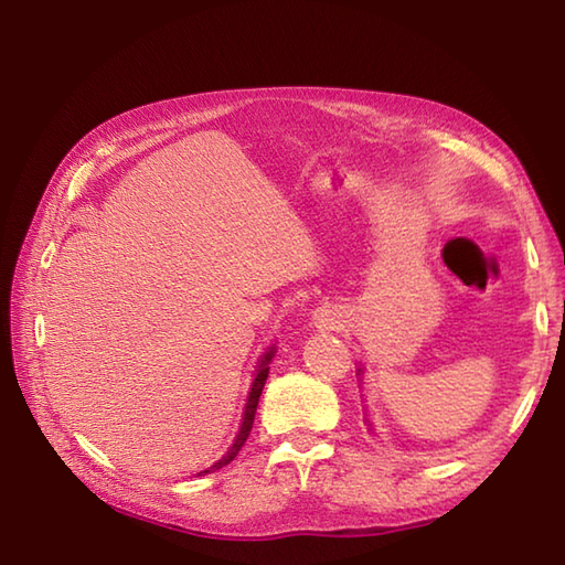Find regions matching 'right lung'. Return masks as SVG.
<instances>
[{"label":"right lung","instance_id":"add662e5","mask_svg":"<svg viewBox=\"0 0 565 565\" xmlns=\"http://www.w3.org/2000/svg\"><path fill=\"white\" fill-rule=\"evenodd\" d=\"M271 356H274V350H269L267 354H264L262 364H259V369H257V379H255V383H252V391H249V398H247V407H245L243 427H239V431H237V439H235V444L231 447V451H227L221 461H215L211 468H206V471H201V473L218 471V468H223V466L231 463V461L235 459V456H237V451L243 449V444H245V441H247V437H249L252 423H255V413H257V403H259V395H262V388H264V381H267V376H269V362H271ZM201 473H199V476H201Z\"/></svg>","mask_w":565,"mask_h":565}]
</instances>
